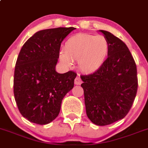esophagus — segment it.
I'll return each mask as SVG.
<instances>
[{
  "label": "esophagus",
  "instance_id": "esophagus-1",
  "mask_svg": "<svg viewBox=\"0 0 148 148\" xmlns=\"http://www.w3.org/2000/svg\"><path fill=\"white\" fill-rule=\"evenodd\" d=\"M74 83H75L76 85H80V84H81L82 79H81V78H80V77H79V76H77V77L75 78V79H74Z\"/></svg>",
  "mask_w": 148,
  "mask_h": 148
}]
</instances>
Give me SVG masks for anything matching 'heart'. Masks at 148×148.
Wrapping results in <instances>:
<instances>
[{
  "instance_id": "obj_1",
  "label": "heart",
  "mask_w": 148,
  "mask_h": 148,
  "mask_svg": "<svg viewBox=\"0 0 148 148\" xmlns=\"http://www.w3.org/2000/svg\"><path fill=\"white\" fill-rule=\"evenodd\" d=\"M110 49V42L103 36L77 34L65 42L60 60L66 65L77 61L83 71L93 72L104 63Z\"/></svg>"
}]
</instances>
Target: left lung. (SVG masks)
I'll return each instance as SVG.
<instances>
[{
    "label": "left lung",
    "mask_w": 148,
    "mask_h": 148,
    "mask_svg": "<svg viewBox=\"0 0 148 148\" xmlns=\"http://www.w3.org/2000/svg\"><path fill=\"white\" fill-rule=\"evenodd\" d=\"M101 32L110 42L107 59L95 72L80 77L87 116L96 125L106 126L127 115L137 93L138 77L126 44L110 32Z\"/></svg>",
    "instance_id": "obj_1"
}]
</instances>
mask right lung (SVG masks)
Segmentation results:
<instances>
[{
    "instance_id": "add662e5",
    "label": "right lung",
    "mask_w": 148,
    "mask_h": 148,
    "mask_svg": "<svg viewBox=\"0 0 148 148\" xmlns=\"http://www.w3.org/2000/svg\"><path fill=\"white\" fill-rule=\"evenodd\" d=\"M76 28L40 30L21 49L15 63L13 90L23 117L37 124H49L58 116L62 101L74 87L77 73L55 70L62 42Z\"/></svg>"
}]
</instances>
